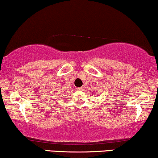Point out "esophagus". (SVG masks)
Segmentation results:
<instances>
[{
	"label": "esophagus",
	"instance_id": "obj_1",
	"mask_svg": "<svg viewBox=\"0 0 158 158\" xmlns=\"http://www.w3.org/2000/svg\"><path fill=\"white\" fill-rule=\"evenodd\" d=\"M77 90H81V91H83L84 90V88L83 87H79V88H77Z\"/></svg>",
	"mask_w": 158,
	"mask_h": 158
}]
</instances>
